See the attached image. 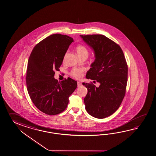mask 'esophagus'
I'll use <instances>...</instances> for the list:
<instances>
[{"mask_svg": "<svg viewBox=\"0 0 156 156\" xmlns=\"http://www.w3.org/2000/svg\"><path fill=\"white\" fill-rule=\"evenodd\" d=\"M77 86H78V87H81V86H82V83L80 82H77Z\"/></svg>", "mask_w": 156, "mask_h": 156, "instance_id": "34e87169", "label": "esophagus"}]
</instances>
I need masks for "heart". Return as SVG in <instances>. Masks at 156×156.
<instances>
[{
  "label": "heart",
  "instance_id": "heart-1",
  "mask_svg": "<svg viewBox=\"0 0 156 156\" xmlns=\"http://www.w3.org/2000/svg\"><path fill=\"white\" fill-rule=\"evenodd\" d=\"M77 54L80 57L82 58L84 56H88V51L87 48H86L84 45L82 44L77 45L76 47ZM70 75L76 79H80L83 76V70L77 69V68H74L73 70L70 72Z\"/></svg>",
  "mask_w": 156,
  "mask_h": 156
}]
</instances>
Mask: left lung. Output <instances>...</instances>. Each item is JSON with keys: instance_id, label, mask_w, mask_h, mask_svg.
<instances>
[{"instance_id": "1", "label": "left lung", "mask_w": 156, "mask_h": 156, "mask_svg": "<svg viewBox=\"0 0 156 156\" xmlns=\"http://www.w3.org/2000/svg\"><path fill=\"white\" fill-rule=\"evenodd\" d=\"M80 36L95 54L86 78L100 84L96 87L91 83H82L88 89L84 98L86 111L94 117L105 118L117 110L124 98L127 83V62L120 46L105 35Z\"/></svg>"}]
</instances>
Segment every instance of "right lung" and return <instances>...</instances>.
Segmentation results:
<instances>
[{
	"label": "right lung",
	"mask_w": 156,
	"mask_h": 156,
	"mask_svg": "<svg viewBox=\"0 0 156 156\" xmlns=\"http://www.w3.org/2000/svg\"><path fill=\"white\" fill-rule=\"evenodd\" d=\"M73 39L54 34L40 41L29 58L26 83L29 95L35 107L48 115L61 113L67 108L69 97L77 87L70 78L61 82L54 78Z\"/></svg>",
	"instance_id": "add662e5"
}]
</instances>
